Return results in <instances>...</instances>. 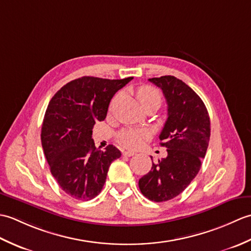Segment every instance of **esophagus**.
<instances>
[{"label": "esophagus", "instance_id": "34e87169", "mask_svg": "<svg viewBox=\"0 0 251 251\" xmlns=\"http://www.w3.org/2000/svg\"><path fill=\"white\" fill-rule=\"evenodd\" d=\"M132 155H135V152H132V151H123V156L130 157Z\"/></svg>", "mask_w": 251, "mask_h": 251}]
</instances>
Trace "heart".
<instances>
[{
	"mask_svg": "<svg viewBox=\"0 0 251 251\" xmlns=\"http://www.w3.org/2000/svg\"><path fill=\"white\" fill-rule=\"evenodd\" d=\"M137 97L140 100L142 105L153 100H156L161 102V99H162L161 94H159L158 90L152 86H149V85H145V86H141L138 88ZM147 138H149V132L145 129L128 128L121 131L119 135L120 142L124 147L129 148V149L139 148Z\"/></svg>",
	"mask_w": 251,
	"mask_h": 251,
	"instance_id": "b5f03b06",
	"label": "heart"
}]
</instances>
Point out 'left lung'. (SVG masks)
I'll return each instance as SVG.
<instances>
[{
  "mask_svg": "<svg viewBox=\"0 0 251 251\" xmlns=\"http://www.w3.org/2000/svg\"><path fill=\"white\" fill-rule=\"evenodd\" d=\"M149 81L163 90L168 105L159 135L167 156L152 161L151 170L139 180V189L147 199L158 202L182 193L199 174L209 143L210 119L200 96L181 79L165 75Z\"/></svg>",
  "mask_w": 251,
  "mask_h": 251,
  "instance_id": "1",
  "label": "left lung"
}]
</instances>
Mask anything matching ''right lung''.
I'll use <instances>...</instances> for the list:
<instances>
[{
    "label": "right lung",
    "mask_w": 251,
    "mask_h": 251,
    "mask_svg": "<svg viewBox=\"0 0 251 251\" xmlns=\"http://www.w3.org/2000/svg\"><path fill=\"white\" fill-rule=\"evenodd\" d=\"M132 78L83 76L62 86L50 101L42 125V147L52 177L73 199L97 196L111 163L122 155L112 145L104 151L96 148L93 127L105 119L111 99Z\"/></svg>",
    "instance_id": "right-lung-1"
}]
</instances>
